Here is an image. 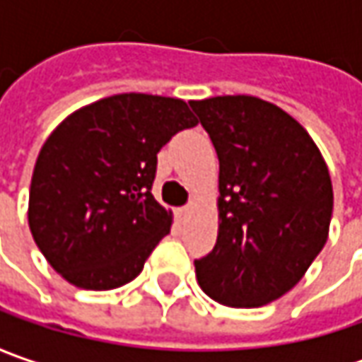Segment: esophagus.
Listing matches in <instances>:
<instances>
[{
  "mask_svg": "<svg viewBox=\"0 0 362 362\" xmlns=\"http://www.w3.org/2000/svg\"><path fill=\"white\" fill-rule=\"evenodd\" d=\"M191 207H193L191 203H189V205H185V207H181V211H179V216H181V217H183V219H185V216H187L189 211H191Z\"/></svg>",
  "mask_w": 362,
  "mask_h": 362,
  "instance_id": "1",
  "label": "esophagus"
}]
</instances>
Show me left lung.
Masks as SVG:
<instances>
[{
  "instance_id": "left-lung-1",
  "label": "left lung",
  "mask_w": 362,
  "mask_h": 362,
  "mask_svg": "<svg viewBox=\"0 0 362 362\" xmlns=\"http://www.w3.org/2000/svg\"><path fill=\"white\" fill-rule=\"evenodd\" d=\"M219 159V233L195 259L202 290L256 308L298 284L328 238L332 183L310 134L256 96L189 103Z\"/></svg>"
}]
</instances>
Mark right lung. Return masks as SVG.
Instances as JSON below:
<instances>
[{
	"label": "right lung",
	"instance_id": "obj_1",
	"mask_svg": "<svg viewBox=\"0 0 362 362\" xmlns=\"http://www.w3.org/2000/svg\"><path fill=\"white\" fill-rule=\"evenodd\" d=\"M197 124L179 98L117 94L52 132L35 160L30 230L49 266L84 290L129 284L171 230L151 189L157 153Z\"/></svg>",
	"mask_w": 362,
	"mask_h": 362
}]
</instances>
